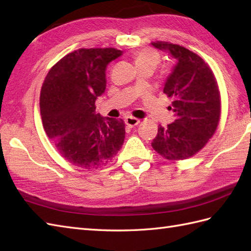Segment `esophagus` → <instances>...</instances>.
<instances>
[{
  "mask_svg": "<svg viewBox=\"0 0 251 251\" xmlns=\"http://www.w3.org/2000/svg\"><path fill=\"white\" fill-rule=\"evenodd\" d=\"M125 123L126 125H128L129 127H134V126H137L138 124L140 123V120L136 119V117H132V116H127L125 119Z\"/></svg>",
  "mask_w": 251,
  "mask_h": 251,
  "instance_id": "obj_1",
  "label": "esophagus"
}]
</instances>
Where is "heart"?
<instances>
[{
    "label": "heart",
    "mask_w": 251,
    "mask_h": 251,
    "mask_svg": "<svg viewBox=\"0 0 251 251\" xmlns=\"http://www.w3.org/2000/svg\"><path fill=\"white\" fill-rule=\"evenodd\" d=\"M132 61H134L137 69L149 67L152 68L154 70L159 63V61H161V57H159L158 52L154 50L140 49L132 54Z\"/></svg>",
    "instance_id": "1"
}]
</instances>
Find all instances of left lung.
Masks as SVG:
<instances>
[{
  "instance_id": "8db88e82",
  "label": "left lung",
  "mask_w": 251,
  "mask_h": 251,
  "mask_svg": "<svg viewBox=\"0 0 251 251\" xmlns=\"http://www.w3.org/2000/svg\"><path fill=\"white\" fill-rule=\"evenodd\" d=\"M152 45L177 60L164 86L173 99L168 110H173L175 121L158 127L152 148L169 161L189 158L206 146L219 124L221 99L216 77L209 66L185 47L168 42Z\"/></svg>"
}]
</instances>
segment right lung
<instances>
[{
	"instance_id": "add662e5",
	"label": "right lung",
	"mask_w": 251,
	"mask_h": 251,
	"mask_svg": "<svg viewBox=\"0 0 251 251\" xmlns=\"http://www.w3.org/2000/svg\"><path fill=\"white\" fill-rule=\"evenodd\" d=\"M122 54L116 49H79L58 61L44 79L43 127L60 155L75 166H103L124 143V121L102 117L95 105L105 90L106 67Z\"/></svg>"
}]
</instances>
